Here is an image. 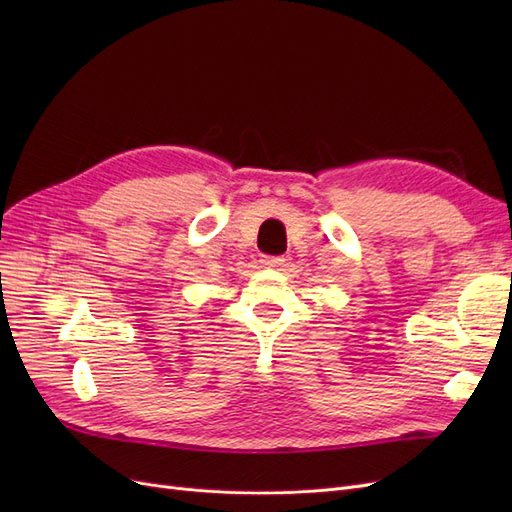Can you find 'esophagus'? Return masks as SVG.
<instances>
[{
  "mask_svg": "<svg viewBox=\"0 0 512 512\" xmlns=\"http://www.w3.org/2000/svg\"><path fill=\"white\" fill-rule=\"evenodd\" d=\"M262 267H267V269H280V267H284V262H286V258L284 256H262Z\"/></svg>",
  "mask_w": 512,
  "mask_h": 512,
  "instance_id": "obj_1",
  "label": "esophagus"
}]
</instances>
